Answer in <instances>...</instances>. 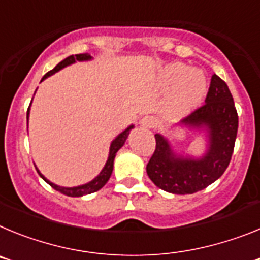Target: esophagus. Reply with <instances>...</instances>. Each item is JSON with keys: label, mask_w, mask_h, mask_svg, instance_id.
<instances>
[{"label": "esophagus", "mask_w": 260, "mask_h": 260, "mask_svg": "<svg viewBox=\"0 0 260 260\" xmlns=\"http://www.w3.org/2000/svg\"><path fill=\"white\" fill-rule=\"evenodd\" d=\"M139 125L143 128H151L155 125V119L151 118V117H143V118L139 121Z\"/></svg>", "instance_id": "1"}]
</instances>
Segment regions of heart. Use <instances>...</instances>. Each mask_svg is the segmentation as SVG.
<instances>
[{"mask_svg": "<svg viewBox=\"0 0 260 260\" xmlns=\"http://www.w3.org/2000/svg\"><path fill=\"white\" fill-rule=\"evenodd\" d=\"M160 83L164 88H172L171 96L162 108V116L169 121H177L194 110L203 102L207 93V77L198 68H190L173 62L160 73Z\"/></svg>", "mask_w": 260, "mask_h": 260, "instance_id": "heart-1", "label": "heart"}]
</instances>
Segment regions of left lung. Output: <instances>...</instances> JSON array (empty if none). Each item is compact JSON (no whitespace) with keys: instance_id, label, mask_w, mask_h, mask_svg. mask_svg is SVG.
I'll list each match as a JSON object with an SVG mask.
<instances>
[{"instance_id":"1","label":"left lung","mask_w":260,"mask_h":260,"mask_svg":"<svg viewBox=\"0 0 260 260\" xmlns=\"http://www.w3.org/2000/svg\"><path fill=\"white\" fill-rule=\"evenodd\" d=\"M178 126L203 133L207 143L206 152L202 156L178 152L165 135L155 134L156 150L147 164V174L164 191L194 194L222 176L231 162L237 137V110L221 78L212 75L206 104Z\"/></svg>"}]
</instances>
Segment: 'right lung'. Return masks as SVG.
<instances>
[{"instance_id": "1", "label": "right lung", "mask_w": 260, "mask_h": 260, "mask_svg": "<svg viewBox=\"0 0 260 260\" xmlns=\"http://www.w3.org/2000/svg\"><path fill=\"white\" fill-rule=\"evenodd\" d=\"M91 59H92V56H91V54H88V53H82V54L69 56L68 58H65L63 61L59 62L58 65L53 69V70L48 71L47 74L43 77L41 82H43L44 79H47L48 77H50V75L56 74L57 71L62 70V69H65L66 66L73 65V63H75V62L91 61ZM31 104H32V102H31ZM29 108H31V105H29L28 110H27V121H28V117H29ZM132 128H134V125L127 126V127H126L122 133H119V134L114 138L113 141H112V143H110V147H109V155H108V160H107V162H105L104 168H103L102 172H100V173H99L98 176L93 178V180L89 181V182L83 183V185H79V186H73V187H65V186H59V185H56V183L50 182L47 177H44L43 174L40 173V171L38 169V167H36V171H38V173L40 174V177L45 181V182L49 183L53 189L57 190V191H59L61 194H65V195H68V197H83V195H87V194H92V192H95V191H98V190L102 189L103 186H104L105 183L109 181L110 176H112V172H113L114 157H116V155H117V152H118L119 148H121V147L125 144L128 134H130V132H132Z\"/></svg>"}]
</instances>
